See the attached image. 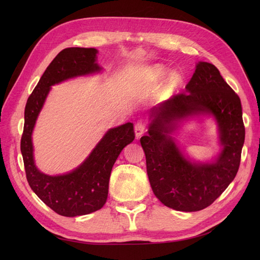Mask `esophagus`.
<instances>
[{"label":"esophagus","mask_w":260,"mask_h":260,"mask_svg":"<svg viewBox=\"0 0 260 260\" xmlns=\"http://www.w3.org/2000/svg\"><path fill=\"white\" fill-rule=\"evenodd\" d=\"M135 132H136V137L140 138L145 132V123L143 121H138L135 125Z\"/></svg>","instance_id":"34e87169"}]
</instances>
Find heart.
<instances>
[{
	"label": "heart",
	"instance_id": "b5f03b06",
	"mask_svg": "<svg viewBox=\"0 0 260 260\" xmlns=\"http://www.w3.org/2000/svg\"><path fill=\"white\" fill-rule=\"evenodd\" d=\"M151 73L153 74V76H154L155 78H161V77L165 75V70H164L162 68H160V67H154V68H152ZM167 83H168L169 85H175L176 79H175L174 77H170L169 79H168V81H167Z\"/></svg>",
	"mask_w": 260,
	"mask_h": 260
}]
</instances>
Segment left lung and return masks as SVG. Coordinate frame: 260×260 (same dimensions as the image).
<instances>
[{
    "label": "left lung",
    "mask_w": 260,
    "mask_h": 260,
    "mask_svg": "<svg viewBox=\"0 0 260 260\" xmlns=\"http://www.w3.org/2000/svg\"><path fill=\"white\" fill-rule=\"evenodd\" d=\"M210 113L219 127L223 151L214 163L187 161L169 133L187 116ZM148 135L140 139L146 171L155 196L179 211H198L211 205L238 174L245 139L239 95L215 65L200 61L185 91L151 111Z\"/></svg>",
    "instance_id": "left-lung-1"
}]
</instances>
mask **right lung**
<instances>
[{
    "instance_id": "1",
    "label": "right lung",
    "mask_w": 260,
    "mask_h": 260,
    "mask_svg": "<svg viewBox=\"0 0 260 260\" xmlns=\"http://www.w3.org/2000/svg\"><path fill=\"white\" fill-rule=\"evenodd\" d=\"M96 54L98 50L92 48H68L59 52L30 94L25 108L20 151L28 183L45 205L65 217L88 215L104 206L114 164L136 137L131 122L108 130L88 158L66 175L49 176L36 167L31 135L51 86L70 78L99 73Z\"/></svg>"
}]
</instances>
